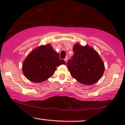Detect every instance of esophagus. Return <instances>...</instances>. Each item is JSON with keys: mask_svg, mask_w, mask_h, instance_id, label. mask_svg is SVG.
<instances>
[{"mask_svg": "<svg viewBox=\"0 0 125 125\" xmlns=\"http://www.w3.org/2000/svg\"><path fill=\"white\" fill-rule=\"evenodd\" d=\"M68 57H66V58H65V59H64V60H65V62H67V61H68Z\"/></svg>", "mask_w": 125, "mask_h": 125, "instance_id": "obj_1", "label": "esophagus"}]
</instances>
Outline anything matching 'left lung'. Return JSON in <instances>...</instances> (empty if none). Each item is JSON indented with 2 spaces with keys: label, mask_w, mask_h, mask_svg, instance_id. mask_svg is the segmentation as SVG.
I'll return each instance as SVG.
<instances>
[{
  "label": "left lung",
  "mask_w": 125,
  "mask_h": 125,
  "mask_svg": "<svg viewBox=\"0 0 125 125\" xmlns=\"http://www.w3.org/2000/svg\"><path fill=\"white\" fill-rule=\"evenodd\" d=\"M74 55L68 61L67 68L71 76L86 85L95 83L101 79L104 66L100 55L88 45L76 43L73 49Z\"/></svg>",
  "instance_id": "1"
}]
</instances>
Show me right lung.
I'll use <instances>...</instances> for the list:
<instances>
[{"label":"right lung","mask_w":125,"mask_h":125,"mask_svg":"<svg viewBox=\"0 0 125 125\" xmlns=\"http://www.w3.org/2000/svg\"><path fill=\"white\" fill-rule=\"evenodd\" d=\"M66 63L50 44L42 45L32 50L23 63L22 71L30 81L39 83L52 76L57 66Z\"/></svg>","instance_id":"obj_1"}]
</instances>
